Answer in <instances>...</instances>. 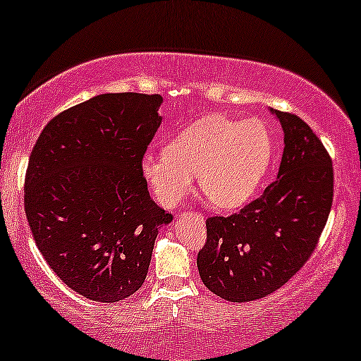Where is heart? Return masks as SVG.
Masks as SVG:
<instances>
[{
	"label": "heart",
	"instance_id": "b5f03b06",
	"mask_svg": "<svg viewBox=\"0 0 361 361\" xmlns=\"http://www.w3.org/2000/svg\"><path fill=\"white\" fill-rule=\"evenodd\" d=\"M272 159V135L264 121L211 114L185 126L168 149L149 150L142 171L164 205H176L199 173L214 205L235 209L252 199Z\"/></svg>",
	"mask_w": 361,
	"mask_h": 361
}]
</instances>
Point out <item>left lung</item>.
<instances>
[{
  "instance_id": "8db88e82",
  "label": "left lung",
  "mask_w": 361,
  "mask_h": 361,
  "mask_svg": "<svg viewBox=\"0 0 361 361\" xmlns=\"http://www.w3.org/2000/svg\"><path fill=\"white\" fill-rule=\"evenodd\" d=\"M284 132L277 180L231 216L207 217L197 255L205 286L228 302H253L286 284L319 245L334 195L332 159L310 126L272 109Z\"/></svg>"
}]
</instances>
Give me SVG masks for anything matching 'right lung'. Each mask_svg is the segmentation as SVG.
<instances>
[{
  "label": "right lung",
  "instance_id": "add662e5",
  "mask_svg": "<svg viewBox=\"0 0 361 361\" xmlns=\"http://www.w3.org/2000/svg\"><path fill=\"white\" fill-rule=\"evenodd\" d=\"M161 102L159 94H101L54 116L30 152L23 204L35 245L92 302L116 303L144 284L157 231L173 219L142 171Z\"/></svg>",
  "mask_w": 361,
  "mask_h": 361
}]
</instances>
